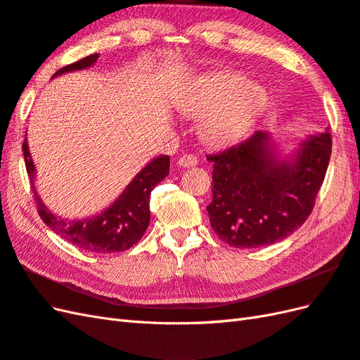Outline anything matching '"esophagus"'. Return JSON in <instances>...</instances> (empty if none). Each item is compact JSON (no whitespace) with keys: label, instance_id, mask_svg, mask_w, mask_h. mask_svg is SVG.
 Instances as JSON below:
<instances>
[{"label":"esophagus","instance_id":"esophagus-1","mask_svg":"<svg viewBox=\"0 0 360 360\" xmlns=\"http://www.w3.org/2000/svg\"><path fill=\"white\" fill-rule=\"evenodd\" d=\"M178 164L181 167H195L198 164V158L196 155H191V153H186L182 155L179 160H178Z\"/></svg>","mask_w":360,"mask_h":360}]
</instances>
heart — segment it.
Wrapping results in <instances>:
<instances>
[{
    "mask_svg": "<svg viewBox=\"0 0 360 360\" xmlns=\"http://www.w3.org/2000/svg\"><path fill=\"white\" fill-rule=\"evenodd\" d=\"M264 105L262 90L240 75L224 73L204 79L181 101L184 113L205 116L202 138L210 146H229L245 135Z\"/></svg>",
    "mask_w": 360,
    "mask_h": 360,
    "instance_id": "obj_1",
    "label": "heart"
}]
</instances>
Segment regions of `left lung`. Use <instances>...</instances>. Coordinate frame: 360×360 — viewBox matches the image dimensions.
<instances>
[{
    "mask_svg": "<svg viewBox=\"0 0 360 360\" xmlns=\"http://www.w3.org/2000/svg\"><path fill=\"white\" fill-rule=\"evenodd\" d=\"M330 156V127L307 139L291 162L274 160L264 131L207 155L213 162V199L207 207L212 229L236 248L290 236L313 212Z\"/></svg>",
    "mask_w": 360,
    "mask_h": 360,
    "instance_id": "1",
    "label": "left lung"
}]
</instances>
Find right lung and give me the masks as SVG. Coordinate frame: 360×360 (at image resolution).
<instances>
[{"label":"right lung","instance_id":"1","mask_svg":"<svg viewBox=\"0 0 360 360\" xmlns=\"http://www.w3.org/2000/svg\"><path fill=\"white\" fill-rule=\"evenodd\" d=\"M98 58L99 55L94 53L77 63L67 64L63 69L55 72L53 78L65 72L86 69ZM22 153L39 218L56 235L91 253L124 252L144 236L150 222V193L170 172V158H156L136 174L135 179L124 190V193L105 212L94 216V218L69 221L52 214L37 195L35 186H33L35 165L32 162L27 139L22 142Z\"/></svg>","mask_w":360,"mask_h":360}]
</instances>
